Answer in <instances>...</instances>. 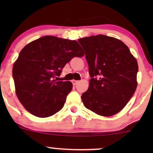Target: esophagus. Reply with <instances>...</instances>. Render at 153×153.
<instances>
[{"mask_svg":"<svg viewBox=\"0 0 153 153\" xmlns=\"http://www.w3.org/2000/svg\"><path fill=\"white\" fill-rule=\"evenodd\" d=\"M72 82H73V84L74 85H77V84L79 82V80H72Z\"/></svg>","mask_w":153,"mask_h":153,"instance_id":"esophagus-1","label":"esophagus"}]
</instances>
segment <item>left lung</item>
Masks as SVG:
<instances>
[{"mask_svg":"<svg viewBox=\"0 0 153 153\" xmlns=\"http://www.w3.org/2000/svg\"><path fill=\"white\" fill-rule=\"evenodd\" d=\"M85 50L91 79L81 99L88 109L103 117L117 114L136 91L138 65L117 39L99 34L78 39Z\"/></svg>","mask_w":153,"mask_h":153,"instance_id":"obj_1","label":"left lung"}]
</instances>
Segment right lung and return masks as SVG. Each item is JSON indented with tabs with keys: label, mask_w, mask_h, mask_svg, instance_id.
Wrapping results in <instances>:
<instances>
[{
	"label": "right lung",
	"mask_w": 153,
	"mask_h": 153,
	"mask_svg": "<svg viewBox=\"0 0 153 153\" xmlns=\"http://www.w3.org/2000/svg\"><path fill=\"white\" fill-rule=\"evenodd\" d=\"M83 55L75 40L54 36H42L26 45L12 71L16 96L24 108L40 118L62 109L73 84L57 81V76L73 57Z\"/></svg>",
	"instance_id": "right-lung-1"
}]
</instances>
